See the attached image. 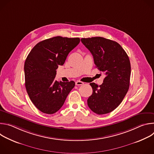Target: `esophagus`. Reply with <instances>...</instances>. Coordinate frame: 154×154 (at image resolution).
Returning <instances> with one entry per match:
<instances>
[{
	"label": "esophagus",
	"mask_w": 154,
	"mask_h": 154,
	"mask_svg": "<svg viewBox=\"0 0 154 154\" xmlns=\"http://www.w3.org/2000/svg\"><path fill=\"white\" fill-rule=\"evenodd\" d=\"M84 83L83 82H81V81H77L76 82H75V85H83Z\"/></svg>",
	"instance_id": "esophagus-1"
}]
</instances>
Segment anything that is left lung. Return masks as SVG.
<instances>
[{"instance_id": "1", "label": "left lung", "mask_w": 154, "mask_h": 154, "mask_svg": "<svg viewBox=\"0 0 154 154\" xmlns=\"http://www.w3.org/2000/svg\"><path fill=\"white\" fill-rule=\"evenodd\" d=\"M81 41L93 55L96 67L105 75L102 85L90 83L93 94L87 100L88 105L96 114L108 113L119 105L128 90L129 58L116 41L103 37L82 38Z\"/></svg>"}]
</instances>
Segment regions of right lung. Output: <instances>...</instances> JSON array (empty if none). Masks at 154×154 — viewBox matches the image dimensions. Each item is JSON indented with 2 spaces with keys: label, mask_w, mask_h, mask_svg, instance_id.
I'll list each match as a JSON object with an SVG mask.
<instances>
[{
  "label": "right lung",
  "mask_w": 154,
  "mask_h": 154,
  "mask_svg": "<svg viewBox=\"0 0 154 154\" xmlns=\"http://www.w3.org/2000/svg\"><path fill=\"white\" fill-rule=\"evenodd\" d=\"M79 42V38L55 36L38 42L28 55L24 64L26 88L41 112L51 115L58 111L74 87V81L58 82L55 77L58 66Z\"/></svg>",
  "instance_id": "1"
}]
</instances>
